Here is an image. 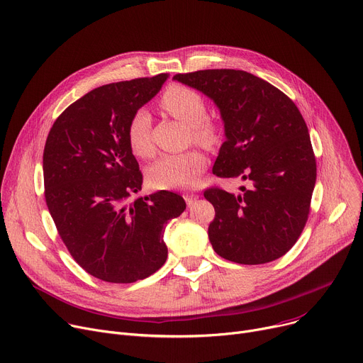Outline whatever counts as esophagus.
<instances>
[{
    "instance_id": "1",
    "label": "esophagus",
    "mask_w": 363,
    "mask_h": 363,
    "mask_svg": "<svg viewBox=\"0 0 363 363\" xmlns=\"http://www.w3.org/2000/svg\"><path fill=\"white\" fill-rule=\"evenodd\" d=\"M184 199H185V201H186V204L188 206H191V204H194V201H197L199 200V194H194V192H186V194L184 196Z\"/></svg>"
}]
</instances>
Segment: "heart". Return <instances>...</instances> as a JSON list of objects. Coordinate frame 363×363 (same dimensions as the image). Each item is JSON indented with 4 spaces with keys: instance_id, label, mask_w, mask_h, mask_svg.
<instances>
[{
    "instance_id": "1",
    "label": "heart",
    "mask_w": 363,
    "mask_h": 363,
    "mask_svg": "<svg viewBox=\"0 0 363 363\" xmlns=\"http://www.w3.org/2000/svg\"><path fill=\"white\" fill-rule=\"evenodd\" d=\"M160 106L169 115L189 125L192 138L203 146H214L219 140L216 124L206 118L207 108L203 96L196 90L181 84L169 86L162 94ZM150 125V113L146 109L135 111L128 123V146L138 157H150L153 155ZM206 164V156L197 149L164 155L147 169V181L157 189L189 188L199 182Z\"/></svg>"
}]
</instances>
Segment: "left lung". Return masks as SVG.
Here are the masks:
<instances>
[{
	"mask_svg": "<svg viewBox=\"0 0 363 363\" xmlns=\"http://www.w3.org/2000/svg\"><path fill=\"white\" fill-rule=\"evenodd\" d=\"M174 80L204 93L220 111L226 141L213 174L247 181L238 194L204 191L216 211L208 226L213 250L248 265L283 257L305 228L317 179L299 109L277 87L242 69H201Z\"/></svg>",
	"mask_w": 363,
	"mask_h": 363,
	"instance_id": "8db88e82",
	"label": "left lung"
}]
</instances>
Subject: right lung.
Masks as SVG:
<instances>
[{
  "label": "right lung",
  "mask_w": 363,
  "mask_h": 363,
  "mask_svg": "<svg viewBox=\"0 0 363 363\" xmlns=\"http://www.w3.org/2000/svg\"><path fill=\"white\" fill-rule=\"evenodd\" d=\"M167 77L89 91L57 118L45 143L48 210L72 258L104 281L133 283L156 273L167 258L164 226L186 207L171 191L130 200L141 189L143 175L127 127Z\"/></svg>",
  "instance_id": "1"
}]
</instances>
